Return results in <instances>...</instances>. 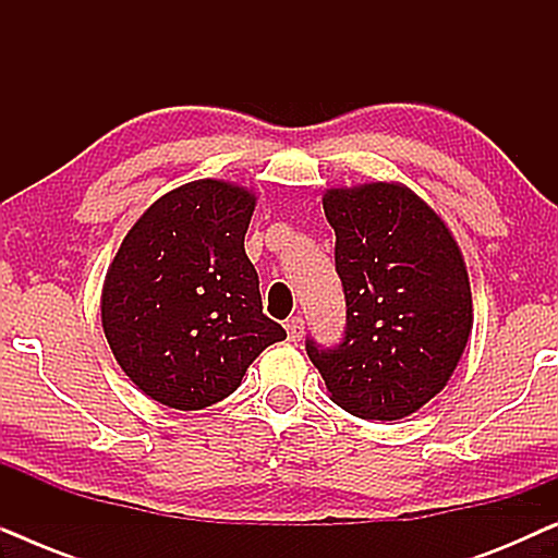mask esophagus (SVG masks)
I'll list each match as a JSON object with an SVG mask.
<instances>
[{"label": "esophagus", "instance_id": "1", "mask_svg": "<svg viewBox=\"0 0 558 558\" xmlns=\"http://www.w3.org/2000/svg\"><path fill=\"white\" fill-rule=\"evenodd\" d=\"M284 327H287V338L292 342H300L304 338V319L302 317H289Z\"/></svg>", "mask_w": 558, "mask_h": 558}]
</instances>
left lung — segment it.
Listing matches in <instances>:
<instances>
[{
  "instance_id": "8db88e82",
  "label": "left lung",
  "mask_w": 558,
  "mask_h": 558,
  "mask_svg": "<svg viewBox=\"0 0 558 558\" xmlns=\"http://www.w3.org/2000/svg\"><path fill=\"white\" fill-rule=\"evenodd\" d=\"M323 208L348 330L332 350L307 340V355L340 409L396 422L447 386L468 348L464 256L439 213L401 182L330 187Z\"/></svg>"
}]
</instances>
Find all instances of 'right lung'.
<instances>
[{
    "label": "right lung",
    "instance_id": "right-lung-1",
    "mask_svg": "<svg viewBox=\"0 0 558 558\" xmlns=\"http://www.w3.org/2000/svg\"><path fill=\"white\" fill-rule=\"evenodd\" d=\"M254 208V190L193 180L157 197L109 264L104 335L129 380L167 409L223 401L248 365L287 338L264 315L243 248Z\"/></svg>",
    "mask_w": 558,
    "mask_h": 558
}]
</instances>
